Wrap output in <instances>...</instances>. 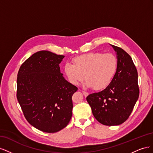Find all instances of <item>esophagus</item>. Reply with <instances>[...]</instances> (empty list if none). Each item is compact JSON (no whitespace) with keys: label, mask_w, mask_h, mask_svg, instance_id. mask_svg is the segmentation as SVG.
Returning <instances> with one entry per match:
<instances>
[{"label":"esophagus","mask_w":153,"mask_h":153,"mask_svg":"<svg viewBox=\"0 0 153 153\" xmlns=\"http://www.w3.org/2000/svg\"><path fill=\"white\" fill-rule=\"evenodd\" d=\"M82 92H83V94H84V96H85V97L89 95V93H88V92H85V91H82Z\"/></svg>","instance_id":"obj_1"}]
</instances>
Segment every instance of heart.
I'll list each match as a JSON object with an SVG mask.
<instances>
[{
    "label": "heart",
    "mask_w": 153,
    "mask_h": 153,
    "mask_svg": "<svg viewBox=\"0 0 153 153\" xmlns=\"http://www.w3.org/2000/svg\"><path fill=\"white\" fill-rule=\"evenodd\" d=\"M117 60L112 53L90 52L76 57L68 62L64 70L69 81L76 85L85 77V85L101 90L107 87L116 72Z\"/></svg>",
    "instance_id": "1"
}]
</instances>
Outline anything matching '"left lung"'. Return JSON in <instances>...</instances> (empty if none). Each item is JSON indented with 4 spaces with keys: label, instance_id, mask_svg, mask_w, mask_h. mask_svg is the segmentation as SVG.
Wrapping results in <instances>:
<instances>
[{
    "label": "left lung",
    "instance_id": "left-lung-1",
    "mask_svg": "<svg viewBox=\"0 0 153 153\" xmlns=\"http://www.w3.org/2000/svg\"><path fill=\"white\" fill-rule=\"evenodd\" d=\"M110 45L117 55L116 72L104 90L91 94L86 99L97 121L106 126H117L132 112L139 88L137 70L130 55L121 48Z\"/></svg>",
    "mask_w": 153,
    "mask_h": 153
}]
</instances>
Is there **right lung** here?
Here are the masks:
<instances>
[{
    "instance_id": "1",
    "label": "right lung",
    "mask_w": 153,
    "mask_h": 153,
    "mask_svg": "<svg viewBox=\"0 0 153 153\" xmlns=\"http://www.w3.org/2000/svg\"><path fill=\"white\" fill-rule=\"evenodd\" d=\"M64 56L49 51L36 52L18 73L16 97L27 121L47 133L65 128L72 116V96L78 88L61 73Z\"/></svg>"
}]
</instances>
